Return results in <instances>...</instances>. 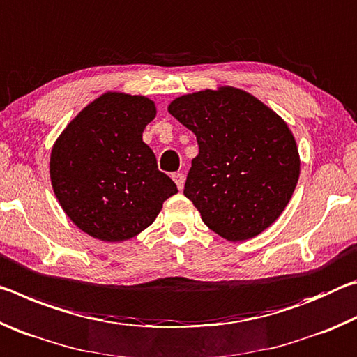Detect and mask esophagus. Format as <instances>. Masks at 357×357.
I'll list each match as a JSON object with an SVG mask.
<instances>
[{"label": "esophagus", "mask_w": 357, "mask_h": 357, "mask_svg": "<svg viewBox=\"0 0 357 357\" xmlns=\"http://www.w3.org/2000/svg\"><path fill=\"white\" fill-rule=\"evenodd\" d=\"M173 181L174 183H176V185H178V189L179 190H183L184 189V183H185V176L183 173H173Z\"/></svg>", "instance_id": "esophagus-1"}]
</instances>
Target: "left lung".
Segmentation results:
<instances>
[{
  "label": "left lung",
  "mask_w": 357,
  "mask_h": 357,
  "mask_svg": "<svg viewBox=\"0 0 357 357\" xmlns=\"http://www.w3.org/2000/svg\"><path fill=\"white\" fill-rule=\"evenodd\" d=\"M192 130L198 155L184 195L206 225L228 241L257 236L277 220L299 178L288 126L253 96L222 88L183 96L168 107Z\"/></svg>",
  "instance_id": "1"
}]
</instances>
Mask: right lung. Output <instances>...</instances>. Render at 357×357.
Instances as JSON below:
<instances>
[{
	"instance_id": "1",
	"label": "right lung",
	"mask_w": 357,
	"mask_h": 357,
	"mask_svg": "<svg viewBox=\"0 0 357 357\" xmlns=\"http://www.w3.org/2000/svg\"><path fill=\"white\" fill-rule=\"evenodd\" d=\"M154 116L153 100L107 93L84 108L53 146V190L69 219L89 236L108 243L134 238L178 192L142 140Z\"/></svg>"
}]
</instances>
